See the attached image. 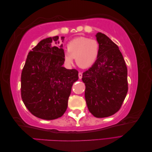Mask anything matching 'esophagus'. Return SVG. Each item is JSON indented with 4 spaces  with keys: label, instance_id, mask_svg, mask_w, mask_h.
Listing matches in <instances>:
<instances>
[{
    "label": "esophagus",
    "instance_id": "obj_1",
    "mask_svg": "<svg viewBox=\"0 0 152 152\" xmlns=\"http://www.w3.org/2000/svg\"><path fill=\"white\" fill-rule=\"evenodd\" d=\"M79 78L80 79H81L82 78V73L81 72L79 73Z\"/></svg>",
    "mask_w": 152,
    "mask_h": 152
}]
</instances>
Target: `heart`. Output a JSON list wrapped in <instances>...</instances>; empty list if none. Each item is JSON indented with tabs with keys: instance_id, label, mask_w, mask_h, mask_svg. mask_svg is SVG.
Here are the masks:
<instances>
[{
	"instance_id": "1",
	"label": "heart",
	"mask_w": 152,
	"mask_h": 152,
	"mask_svg": "<svg viewBox=\"0 0 152 152\" xmlns=\"http://www.w3.org/2000/svg\"><path fill=\"white\" fill-rule=\"evenodd\" d=\"M67 53L64 54L66 65H72L73 58L78 66L89 68L94 65L99 56L100 45L97 40L86 37L73 39L66 45Z\"/></svg>"
}]
</instances>
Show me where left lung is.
<instances>
[{"label":"left lung","mask_w":152,"mask_h":152,"mask_svg":"<svg viewBox=\"0 0 152 152\" xmlns=\"http://www.w3.org/2000/svg\"><path fill=\"white\" fill-rule=\"evenodd\" d=\"M99 56L94 65L83 73L85 98L95 117L111 116L120 110L128 91L127 68L117 44L98 32Z\"/></svg>","instance_id":"1"}]
</instances>
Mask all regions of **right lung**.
Returning <instances> with one entry per match:
<instances>
[{
	"instance_id": "right-lung-1",
	"label": "right lung",
	"mask_w": 152,
	"mask_h": 152,
	"mask_svg": "<svg viewBox=\"0 0 152 152\" xmlns=\"http://www.w3.org/2000/svg\"><path fill=\"white\" fill-rule=\"evenodd\" d=\"M64 38L61 37L63 42ZM58 39L55 36L39 42L29 52L21 72L23 102L32 115L44 120H53L65 113L72 87L79 79L77 70L62 66L63 45H51Z\"/></svg>"
}]
</instances>
